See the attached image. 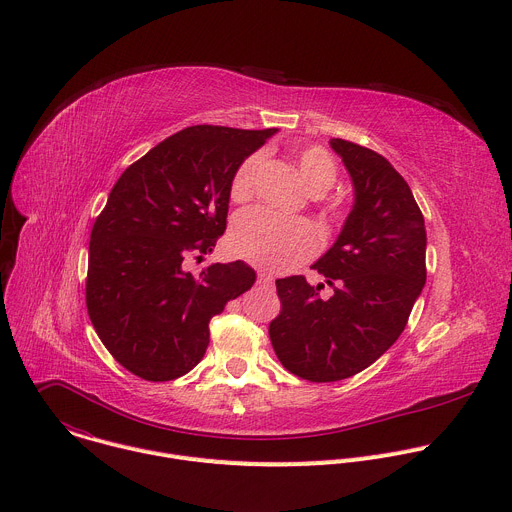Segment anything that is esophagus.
Masks as SVG:
<instances>
[{
  "mask_svg": "<svg viewBox=\"0 0 512 512\" xmlns=\"http://www.w3.org/2000/svg\"><path fill=\"white\" fill-rule=\"evenodd\" d=\"M257 283H259V285H271V283H273V275L261 271V273L257 275Z\"/></svg>",
  "mask_w": 512,
  "mask_h": 512,
  "instance_id": "esophagus-1",
  "label": "esophagus"
}]
</instances>
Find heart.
Instances as JSON below:
<instances>
[{"mask_svg": "<svg viewBox=\"0 0 512 512\" xmlns=\"http://www.w3.org/2000/svg\"><path fill=\"white\" fill-rule=\"evenodd\" d=\"M263 156L251 154L245 158L231 178V198L235 202H245L255 192V178ZM298 170L316 196L330 190L336 182L338 168L332 154L322 145H308L298 154ZM340 204L330 200L326 212L336 214ZM322 237L318 229L308 221L296 218H283L267 208H251L237 216L231 231V249L237 257L273 271L283 273L298 267L318 253Z\"/></svg>", "mask_w": 512, "mask_h": 512, "instance_id": "obj_1", "label": "heart"}]
</instances>
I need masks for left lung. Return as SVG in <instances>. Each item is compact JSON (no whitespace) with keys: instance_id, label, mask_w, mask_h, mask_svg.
Listing matches in <instances>:
<instances>
[{"instance_id":"1","label":"left lung","mask_w":512,"mask_h":512,"mask_svg":"<svg viewBox=\"0 0 512 512\" xmlns=\"http://www.w3.org/2000/svg\"><path fill=\"white\" fill-rule=\"evenodd\" d=\"M352 184L354 206L330 251L314 263L326 277L277 279L281 312L269 338L283 367L312 383L348 379L385 354L407 326L425 285V223L403 176L381 154L330 139Z\"/></svg>"}]
</instances>
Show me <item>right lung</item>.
<instances>
[{"mask_svg": "<svg viewBox=\"0 0 512 512\" xmlns=\"http://www.w3.org/2000/svg\"><path fill=\"white\" fill-rule=\"evenodd\" d=\"M277 129L192 125L133 162L115 182L89 243L87 310L111 356L139 379L192 371L208 322L255 283L243 263L186 259L214 249L227 229L231 178Z\"/></svg>", "mask_w": 512, "mask_h": 512, "instance_id": "add662e5", "label": "right lung"}]
</instances>
